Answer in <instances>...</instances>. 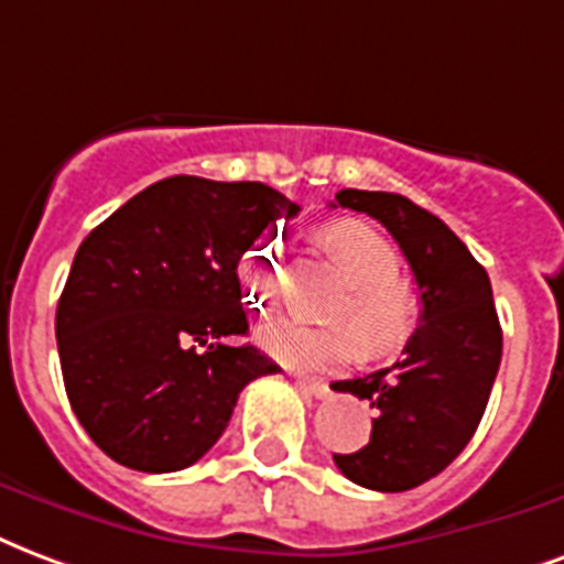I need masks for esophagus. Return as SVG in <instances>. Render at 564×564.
Segmentation results:
<instances>
[{
	"mask_svg": "<svg viewBox=\"0 0 564 564\" xmlns=\"http://www.w3.org/2000/svg\"><path fill=\"white\" fill-rule=\"evenodd\" d=\"M300 392H306L312 398H327L329 395V383L321 378H297Z\"/></svg>",
	"mask_w": 564,
	"mask_h": 564,
	"instance_id": "34e87169",
	"label": "esophagus"
}]
</instances>
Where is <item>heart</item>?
<instances>
[{
    "label": "heart",
    "mask_w": 564,
    "mask_h": 564,
    "mask_svg": "<svg viewBox=\"0 0 564 564\" xmlns=\"http://www.w3.org/2000/svg\"><path fill=\"white\" fill-rule=\"evenodd\" d=\"M324 247L350 285V297L338 306L336 317L357 326L306 327L300 321H273L261 329V345L276 359L306 371H336L359 357L364 336L371 354H392L413 338L422 324V297L401 279V256L387 237L357 219H341L324 231ZM243 279L261 306L282 297L279 247L267 240L243 258ZM360 335L357 337L356 333Z\"/></svg>",
    "instance_id": "obj_1"
}]
</instances>
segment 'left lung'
Returning <instances> with one entry per match:
<instances>
[{
  "label": "left lung",
  "mask_w": 564,
  "mask_h": 564,
  "mask_svg": "<svg viewBox=\"0 0 564 564\" xmlns=\"http://www.w3.org/2000/svg\"><path fill=\"white\" fill-rule=\"evenodd\" d=\"M336 205L395 237L422 297V324L395 366L333 383L378 410L371 440L333 455L336 467L362 488L398 494L443 473L473 440L497 380L502 329L485 267L443 219L398 193L341 189Z\"/></svg>",
  "instance_id": "left-lung-1"
}]
</instances>
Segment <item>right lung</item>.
<instances>
[{
    "instance_id": "right-lung-1",
    "label": "right lung",
    "mask_w": 564,
    "mask_h": 564,
    "mask_svg": "<svg viewBox=\"0 0 564 564\" xmlns=\"http://www.w3.org/2000/svg\"><path fill=\"white\" fill-rule=\"evenodd\" d=\"M300 207L258 181H156L79 243L56 308L62 378L97 448L175 473L214 446L237 395L279 366L247 336L237 264Z\"/></svg>"
}]
</instances>
